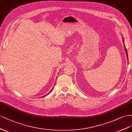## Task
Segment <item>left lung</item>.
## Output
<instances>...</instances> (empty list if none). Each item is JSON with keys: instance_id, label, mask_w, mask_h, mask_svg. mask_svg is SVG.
<instances>
[{"instance_id": "obj_1", "label": "left lung", "mask_w": 132, "mask_h": 132, "mask_svg": "<svg viewBox=\"0 0 132 132\" xmlns=\"http://www.w3.org/2000/svg\"><path fill=\"white\" fill-rule=\"evenodd\" d=\"M123 44H124L125 45V50H126V54H127V57H128V54H127V49L125 47V43H124V39H123Z\"/></svg>"}]
</instances>
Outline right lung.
I'll return each mask as SVG.
<instances>
[{
    "mask_svg": "<svg viewBox=\"0 0 132 132\" xmlns=\"http://www.w3.org/2000/svg\"><path fill=\"white\" fill-rule=\"evenodd\" d=\"M51 91H52V90H51ZM51 91H50V92H51Z\"/></svg>",
    "mask_w": 132,
    "mask_h": 132,
    "instance_id": "1",
    "label": "right lung"
}]
</instances>
